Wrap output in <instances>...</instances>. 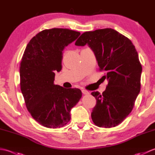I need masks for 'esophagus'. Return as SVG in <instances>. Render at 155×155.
I'll list each match as a JSON object with an SVG mask.
<instances>
[{
    "mask_svg": "<svg viewBox=\"0 0 155 155\" xmlns=\"http://www.w3.org/2000/svg\"><path fill=\"white\" fill-rule=\"evenodd\" d=\"M82 93H83L84 94H89V92L86 91V90H82Z\"/></svg>",
    "mask_w": 155,
    "mask_h": 155,
    "instance_id": "obj_1",
    "label": "esophagus"
}]
</instances>
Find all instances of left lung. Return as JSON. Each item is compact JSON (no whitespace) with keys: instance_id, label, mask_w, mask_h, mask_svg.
I'll return each mask as SVG.
<instances>
[{"instance_id":"8db88e82","label":"left lung","mask_w":155,"mask_h":155,"mask_svg":"<svg viewBox=\"0 0 155 155\" xmlns=\"http://www.w3.org/2000/svg\"><path fill=\"white\" fill-rule=\"evenodd\" d=\"M87 45L94 52L100 71H104L108 84L103 94L93 92L97 100L91 113L99 127L117 126L132 111L140 90L142 66L132 42L112 28L85 32L76 41Z\"/></svg>"}]
</instances>
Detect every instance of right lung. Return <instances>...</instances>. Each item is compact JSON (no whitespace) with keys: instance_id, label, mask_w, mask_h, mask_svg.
Instances as JSON below:
<instances>
[{"instance_id":"add662e5","label":"right lung","mask_w":155,"mask_h":155,"mask_svg":"<svg viewBox=\"0 0 155 155\" xmlns=\"http://www.w3.org/2000/svg\"><path fill=\"white\" fill-rule=\"evenodd\" d=\"M81 33L67 28L42 31L32 38L20 67V84L26 107L43 127L57 128L71 120V110L82 97L78 88L54 84L56 72L62 69V51Z\"/></svg>"}]
</instances>
